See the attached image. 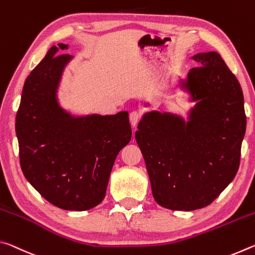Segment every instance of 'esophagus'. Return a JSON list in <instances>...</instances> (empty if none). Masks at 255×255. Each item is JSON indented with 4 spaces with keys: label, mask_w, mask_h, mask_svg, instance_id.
<instances>
[{
    "label": "esophagus",
    "mask_w": 255,
    "mask_h": 255,
    "mask_svg": "<svg viewBox=\"0 0 255 255\" xmlns=\"http://www.w3.org/2000/svg\"><path fill=\"white\" fill-rule=\"evenodd\" d=\"M139 118H140V115L138 114L137 111H131L130 115H129V120H130V124L132 127H135L137 123L139 122Z\"/></svg>",
    "instance_id": "1"
}]
</instances>
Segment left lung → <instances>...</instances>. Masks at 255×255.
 Returning <instances> with one entry per match:
<instances>
[{"label": "left lung", "mask_w": 255, "mask_h": 255, "mask_svg": "<svg viewBox=\"0 0 255 255\" xmlns=\"http://www.w3.org/2000/svg\"><path fill=\"white\" fill-rule=\"evenodd\" d=\"M180 81L196 102L188 122L170 112H146L135 138L155 201L171 210L210 205L235 178L247 129L244 98L236 76L216 51Z\"/></svg>", "instance_id": "1"}]
</instances>
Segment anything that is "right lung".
<instances>
[{"label":"right lung","mask_w":255,"mask_h":255,"mask_svg":"<svg viewBox=\"0 0 255 255\" xmlns=\"http://www.w3.org/2000/svg\"><path fill=\"white\" fill-rule=\"evenodd\" d=\"M47 51L24 82L15 131L25 179L50 204L83 211L103 200L115 159L131 138L127 111L75 117L59 106L57 89L72 59Z\"/></svg>","instance_id":"obj_1"}]
</instances>
